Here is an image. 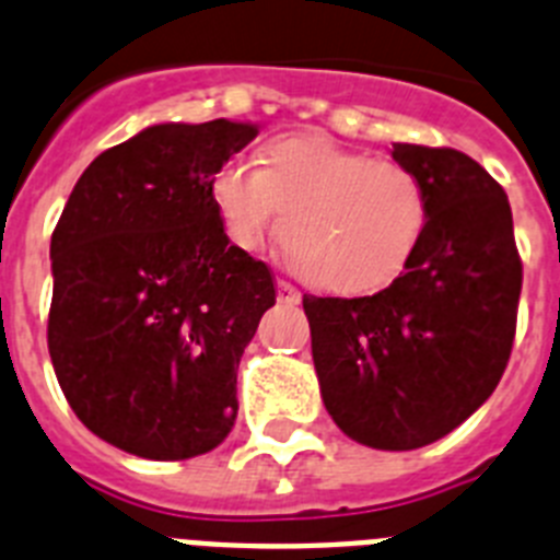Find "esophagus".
Instances as JSON below:
<instances>
[{
    "label": "esophagus",
    "instance_id": "34e87169",
    "mask_svg": "<svg viewBox=\"0 0 560 560\" xmlns=\"http://www.w3.org/2000/svg\"><path fill=\"white\" fill-rule=\"evenodd\" d=\"M276 290H279V301H281V304H299V301H301V293H299V290H295L293 284H290V281L279 279Z\"/></svg>",
    "mask_w": 560,
    "mask_h": 560
}]
</instances>
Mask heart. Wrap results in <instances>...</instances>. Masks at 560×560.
Masks as SVG:
<instances>
[{
  "label": "heart",
  "instance_id": "1",
  "mask_svg": "<svg viewBox=\"0 0 560 560\" xmlns=\"http://www.w3.org/2000/svg\"><path fill=\"white\" fill-rule=\"evenodd\" d=\"M261 163L231 158L211 177L222 228L242 250L261 247L284 217L287 253L304 279L366 293L395 279L420 245L428 194L408 165L324 135H281Z\"/></svg>",
  "mask_w": 560,
  "mask_h": 560
}]
</instances>
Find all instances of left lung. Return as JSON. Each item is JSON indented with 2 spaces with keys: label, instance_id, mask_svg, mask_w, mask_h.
<instances>
[{
  "label": "left lung",
  "instance_id": "obj_1",
  "mask_svg": "<svg viewBox=\"0 0 560 560\" xmlns=\"http://www.w3.org/2000/svg\"><path fill=\"white\" fill-rule=\"evenodd\" d=\"M428 222L406 270L361 299L304 295L313 363L335 425L377 451H415L468 420L502 381L522 295L504 188L456 149L395 143Z\"/></svg>",
  "mask_w": 560,
  "mask_h": 560
}]
</instances>
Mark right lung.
I'll list each match as a JSON object with an SVG mask.
<instances>
[{
  "instance_id": "add662e5",
  "label": "right lung",
  "mask_w": 560,
  "mask_h": 560,
  "mask_svg": "<svg viewBox=\"0 0 560 560\" xmlns=\"http://www.w3.org/2000/svg\"><path fill=\"white\" fill-rule=\"evenodd\" d=\"M259 124H154L78 177L52 231L47 347L92 434L143 459L208 454L236 422V369L276 304L231 245L211 177Z\"/></svg>"
}]
</instances>
